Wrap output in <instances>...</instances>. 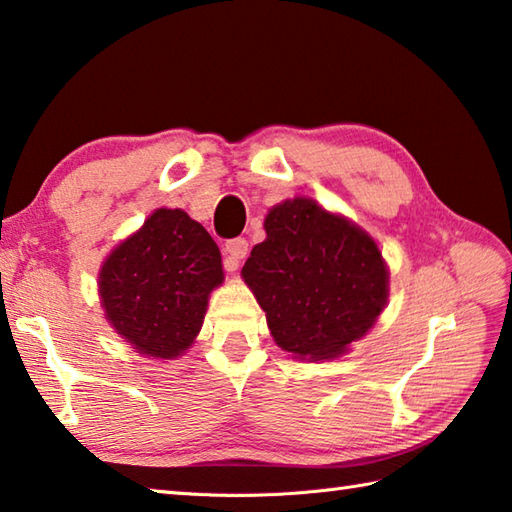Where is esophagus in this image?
Listing matches in <instances>:
<instances>
[{
  "instance_id": "obj_1",
  "label": "esophagus",
  "mask_w": 512,
  "mask_h": 512,
  "mask_svg": "<svg viewBox=\"0 0 512 512\" xmlns=\"http://www.w3.org/2000/svg\"><path fill=\"white\" fill-rule=\"evenodd\" d=\"M226 268L228 271H237L241 259L248 255V241L244 237H235L226 241Z\"/></svg>"
}]
</instances>
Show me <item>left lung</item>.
I'll return each instance as SVG.
<instances>
[{"label": "left lung", "mask_w": 512, "mask_h": 512, "mask_svg": "<svg viewBox=\"0 0 512 512\" xmlns=\"http://www.w3.org/2000/svg\"><path fill=\"white\" fill-rule=\"evenodd\" d=\"M264 228L241 275L275 342L297 358H336L385 309L389 275L376 241L311 199L275 206Z\"/></svg>", "instance_id": "obj_1"}]
</instances>
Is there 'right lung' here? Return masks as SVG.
<instances>
[{"label":"right lung","instance_id":"add662e5","mask_svg":"<svg viewBox=\"0 0 512 512\" xmlns=\"http://www.w3.org/2000/svg\"><path fill=\"white\" fill-rule=\"evenodd\" d=\"M221 282L208 230L183 210L161 208L102 264L100 297L111 327L138 353L176 358L197 338Z\"/></svg>","mask_w":512,"mask_h":512}]
</instances>
